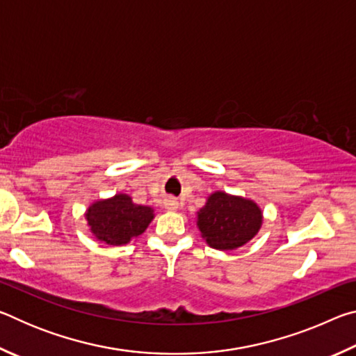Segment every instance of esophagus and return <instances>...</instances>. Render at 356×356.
Wrapping results in <instances>:
<instances>
[{"mask_svg": "<svg viewBox=\"0 0 356 356\" xmlns=\"http://www.w3.org/2000/svg\"><path fill=\"white\" fill-rule=\"evenodd\" d=\"M177 206H179V202L177 201H174V200H170L166 202V207L170 209V210H176L177 209Z\"/></svg>", "mask_w": 356, "mask_h": 356, "instance_id": "esophagus-1", "label": "esophagus"}]
</instances>
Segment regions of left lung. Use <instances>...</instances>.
<instances>
[{
  "mask_svg": "<svg viewBox=\"0 0 356 356\" xmlns=\"http://www.w3.org/2000/svg\"><path fill=\"white\" fill-rule=\"evenodd\" d=\"M262 225V212L256 202L215 191L200 212L197 227L209 246L227 251L243 246Z\"/></svg>",
  "mask_w": 356,
  "mask_h": 356,
  "instance_id": "left-lung-1",
  "label": "left lung"
}]
</instances>
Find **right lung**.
I'll return each mask as SVG.
<instances>
[{
  "mask_svg": "<svg viewBox=\"0 0 356 356\" xmlns=\"http://www.w3.org/2000/svg\"><path fill=\"white\" fill-rule=\"evenodd\" d=\"M154 218V210L131 201L129 195H116L94 202L86 212L88 226L100 242L125 245L141 236Z\"/></svg>",
  "mask_w": 356,
  "mask_h": 356,
  "instance_id": "1",
  "label": "right lung"
}]
</instances>
